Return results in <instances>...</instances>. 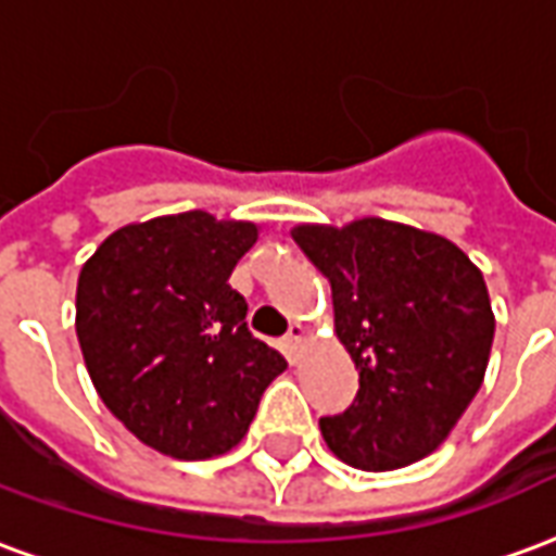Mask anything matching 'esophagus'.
Returning <instances> with one entry per match:
<instances>
[{"instance_id":"obj_1","label":"esophagus","mask_w":556,"mask_h":556,"mask_svg":"<svg viewBox=\"0 0 556 556\" xmlns=\"http://www.w3.org/2000/svg\"><path fill=\"white\" fill-rule=\"evenodd\" d=\"M303 339H306V327L301 321H294L289 333H286V351H289L291 361H298V349L303 345Z\"/></svg>"}]
</instances>
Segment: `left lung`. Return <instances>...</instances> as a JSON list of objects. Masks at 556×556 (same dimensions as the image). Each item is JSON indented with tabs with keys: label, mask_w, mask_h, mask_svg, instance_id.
<instances>
[{
	"label": "left lung",
	"mask_w": 556,
	"mask_h": 556,
	"mask_svg": "<svg viewBox=\"0 0 556 556\" xmlns=\"http://www.w3.org/2000/svg\"><path fill=\"white\" fill-rule=\"evenodd\" d=\"M333 291V330L361 372L345 414L321 417L330 453L399 470L434 453L482 387L494 342L485 279L453 241L381 217L291 229Z\"/></svg>",
	"instance_id": "left-lung-1"
}]
</instances>
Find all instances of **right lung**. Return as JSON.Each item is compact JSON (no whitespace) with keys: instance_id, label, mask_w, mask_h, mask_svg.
Listing matches in <instances>:
<instances>
[{"instance_id":"add662e5","label":"right lung","mask_w":556,"mask_h":556,"mask_svg":"<svg viewBox=\"0 0 556 556\" xmlns=\"http://www.w3.org/2000/svg\"><path fill=\"white\" fill-rule=\"evenodd\" d=\"M255 241L250 219L184 211L115 229L79 270L77 339L91 384L157 453H229L289 366L247 330V301L229 286Z\"/></svg>"}]
</instances>
